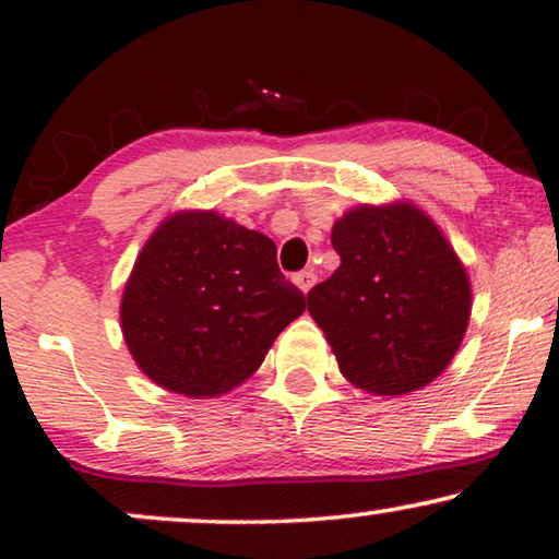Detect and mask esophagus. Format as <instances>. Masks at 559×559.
Returning <instances> with one entry per match:
<instances>
[{
    "label": "esophagus",
    "instance_id": "1",
    "mask_svg": "<svg viewBox=\"0 0 559 559\" xmlns=\"http://www.w3.org/2000/svg\"><path fill=\"white\" fill-rule=\"evenodd\" d=\"M316 280H318V274L312 272V270H302V272H297V274H295V285L300 287L305 295L310 293L312 285H316Z\"/></svg>",
    "mask_w": 559,
    "mask_h": 559
}]
</instances>
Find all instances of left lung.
Segmentation results:
<instances>
[{"label":"left lung","instance_id":"obj_1","mask_svg":"<svg viewBox=\"0 0 559 559\" xmlns=\"http://www.w3.org/2000/svg\"><path fill=\"white\" fill-rule=\"evenodd\" d=\"M341 266L308 293L343 377L392 396L430 384L461 346L471 285L440 228L412 205L350 211L333 226Z\"/></svg>","mask_w":559,"mask_h":559}]
</instances>
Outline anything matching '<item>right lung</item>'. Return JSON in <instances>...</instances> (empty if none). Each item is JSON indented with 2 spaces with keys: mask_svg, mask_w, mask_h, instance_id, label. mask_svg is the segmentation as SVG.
<instances>
[{
  "mask_svg": "<svg viewBox=\"0 0 559 559\" xmlns=\"http://www.w3.org/2000/svg\"><path fill=\"white\" fill-rule=\"evenodd\" d=\"M305 310L270 236L216 213L167 218L136 259L121 331L159 386L218 396L251 377L272 341Z\"/></svg>",
  "mask_w": 559,
  "mask_h": 559,
  "instance_id": "1",
  "label": "right lung"
}]
</instances>
